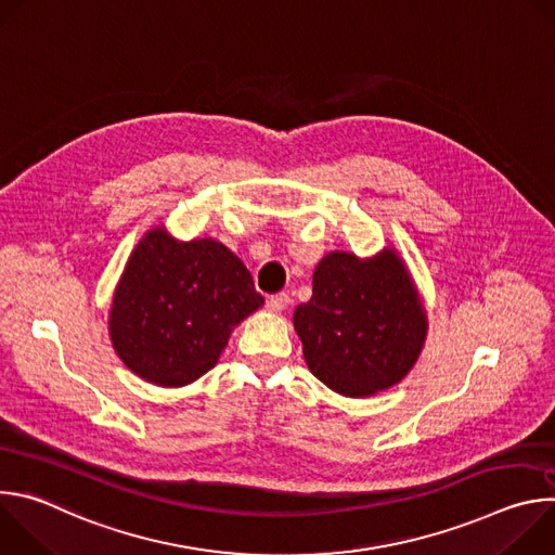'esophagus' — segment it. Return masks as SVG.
Listing matches in <instances>:
<instances>
[{
    "mask_svg": "<svg viewBox=\"0 0 555 555\" xmlns=\"http://www.w3.org/2000/svg\"><path fill=\"white\" fill-rule=\"evenodd\" d=\"M268 309L270 311H274V313H279V311H283L287 305H289V296L283 292V294H274V296H270L268 298Z\"/></svg>",
    "mask_w": 555,
    "mask_h": 555,
    "instance_id": "34e87169",
    "label": "esophagus"
}]
</instances>
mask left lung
Returning a JSON list of instances; mask_svg holds the SVG:
<instances>
[{
  "label": "left lung",
  "instance_id": "left-lung-1",
  "mask_svg": "<svg viewBox=\"0 0 555 555\" xmlns=\"http://www.w3.org/2000/svg\"><path fill=\"white\" fill-rule=\"evenodd\" d=\"M311 298L294 330L309 371L345 398L400 384L422 356L428 313L406 261L392 246L369 259L332 250L313 270Z\"/></svg>",
  "mask_w": 555,
  "mask_h": 555
}]
</instances>
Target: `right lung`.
<instances>
[{"label": "right lung", "instance_id": "1", "mask_svg": "<svg viewBox=\"0 0 555 555\" xmlns=\"http://www.w3.org/2000/svg\"><path fill=\"white\" fill-rule=\"evenodd\" d=\"M263 305L244 261L212 236L180 242L155 225L127 259L109 340L140 379L180 388L208 373L232 330Z\"/></svg>", "mask_w": 555, "mask_h": 555}]
</instances>
